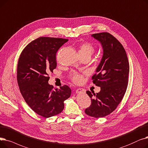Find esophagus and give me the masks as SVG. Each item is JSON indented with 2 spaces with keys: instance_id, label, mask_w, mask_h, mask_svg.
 I'll list each match as a JSON object with an SVG mask.
<instances>
[{
  "instance_id": "1",
  "label": "esophagus",
  "mask_w": 148,
  "mask_h": 148,
  "mask_svg": "<svg viewBox=\"0 0 148 148\" xmlns=\"http://www.w3.org/2000/svg\"><path fill=\"white\" fill-rule=\"evenodd\" d=\"M86 92V90L84 88H78L76 90V93H85Z\"/></svg>"
}]
</instances>
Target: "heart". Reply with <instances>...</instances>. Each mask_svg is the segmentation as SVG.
<instances>
[{
    "instance_id": "obj_1",
    "label": "heart",
    "mask_w": 148,
    "mask_h": 148,
    "mask_svg": "<svg viewBox=\"0 0 148 148\" xmlns=\"http://www.w3.org/2000/svg\"><path fill=\"white\" fill-rule=\"evenodd\" d=\"M95 52V47L93 46V45L88 43V42L83 43L79 46V53L81 56V58L84 57L91 58V57L93 55ZM70 77L73 82L76 84H79L82 81L84 76L83 75L78 72H72L70 74Z\"/></svg>"
}]
</instances>
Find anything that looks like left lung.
<instances>
[{
    "instance_id": "obj_1",
    "label": "left lung",
    "mask_w": 148,
    "mask_h": 148,
    "mask_svg": "<svg viewBox=\"0 0 148 148\" xmlns=\"http://www.w3.org/2000/svg\"><path fill=\"white\" fill-rule=\"evenodd\" d=\"M91 36L100 41L103 48L101 61L91 77L101 91L96 94L86 91L91 102L85 112L100 118L111 113L122 101L128 87L130 66L124 47L111 34L101 32Z\"/></svg>"
}]
</instances>
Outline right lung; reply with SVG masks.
<instances>
[{
	"label": "right lung",
	"mask_w": 148,
	"mask_h": 148,
	"mask_svg": "<svg viewBox=\"0 0 148 148\" xmlns=\"http://www.w3.org/2000/svg\"><path fill=\"white\" fill-rule=\"evenodd\" d=\"M67 39L41 37L31 41L21 53L17 79L20 93L30 108L45 118L57 115L64 108V101L71 89L64 85L60 89L49 85L48 73L57 67L56 53Z\"/></svg>",
	"instance_id": "add662e5"
}]
</instances>
